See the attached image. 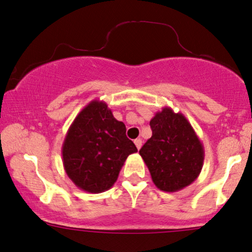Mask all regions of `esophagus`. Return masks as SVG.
Instances as JSON below:
<instances>
[{
    "instance_id": "34e87169",
    "label": "esophagus",
    "mask_w": 252,
    "mask_h": 252,
    "mask_svg": "<svg viewBox=\"0 0 252 252\" xmlns=\"http://www.w3.org/2000/svg\"><path fill=\"white\" fill-rule=\"evenodd\" d=\"M134 144H135V146H137V149L140 150L141 149V145H143V141H141V139H135Z\"/></svg>"
}]
</instances>
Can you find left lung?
Masks as SVG:
<instances>
[{
  "instance_id": "obj_1",
  "label": "left lung",
  "mask_w": 252,
  "mask_h": 252,
  "mask_svg": "<svg viewBox=\"0 0 252 252\" xmlns=\"http://www.w3.org/2000/svg\"><path fill=\"white\" fill-rule=\"evenodd\" d=\"M152 137L139 153L153 183L164 192H177L194 182L202 171L204 147L193 127L171 107L157 112L150 121Z\"/></svg>"
}]
</instances>
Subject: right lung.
<instances>
[{
	"label": "right lung",
	"mask_w": 252,
	"mask_h": 252,
	"mask_svg": "<svg viewBox=\"0 0 252 252\" xmlns=\"http://www.w3.org/2000/svg\"><path fill=\"white\" fill-rule=\"evenodd\" d=\"M137 147L126 137V126L113 117L107 103L93 100L68 129L62 144L67 176L90 193L107 191L117 182L127 157Z\"/></svg>",
	"instance_id": "obj_1"
}]
</instances>
